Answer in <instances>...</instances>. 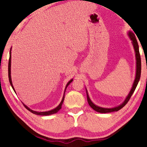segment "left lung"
<instances>
[{"label": "left lung", "instance_id": "obj_1", "mask_svg": "<svg viewBox=\"0 0 147 147\" xmlns=\"http://www.w3.org/2000/svg\"><path fill=\"white\" fill-rule=\"evenodd\" d=\"M128 36L129 37V38L132 41V43L133 45L134 49H135V55H136V76H135V81H134L133 85L131 89V91L129 93L128 95L127 96V97L126 98L125 100L124 101L123 104H121L120 105L117 106V107H115L114 108H103L98 107V106L95 105L90 100L88 92L86 91V96H87V100H88V104L90 105V107H91L93 110H95V111L98 112H100V113H109V112H114V111H118L119 110H120L121 109L123 108L124 105H125L127 102H128L129 100L130 99L131 96L133 95V93L135 92V90L136 88L137 85H138L139 80L140 79V76H141V69H142V66H141V57H140V52H139V46L138 44V42H137L136 36L135 35V34L133 33L129 32L128 33Z\"/></svg>", "mask_w": 147, "mask_h": 147}]
</instances>
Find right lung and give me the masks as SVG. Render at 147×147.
Masks as SVG:
<instances>
[{
  "label": "right lung",
  "mask_w": 147,
  "mask_h": 147,
  "mask_svg": "<svg viewBox=\"0 0 147 147\" xmlns=\"http://www.w3.org/2000/svg\"><path fill=\"white\" fill-rule=\"evenodd\" d=\"M11 50H10V53H9V54H10V55H9V64H8V76H9V82H10V84H11V86H12V89L14 90V91L15 92V90H14V87H13V85H12V83L11 76ZM73 79L69 81V82L67 83V85H66V86H65V90H64V96H63V97H62V100H61V103H60V104H59L57 107L54 109H52V110H51V111H47V112H36V111L32 110V109H30L29 107H28L27 106L24 105V104H23L24 105V107H25V108H26V109H28V110L29 111H30L31 112H32L33 114H36V115H51V114H53L57 113V112L61 109L62 103H63V102H64V95H65V90H66L67 86H68L69 85V84H70L72 82H73ZM15 93H16V92H15Z\"/></svg>",
  "instance_id": "right-lung-1"
}]
</instances>
